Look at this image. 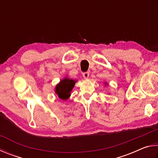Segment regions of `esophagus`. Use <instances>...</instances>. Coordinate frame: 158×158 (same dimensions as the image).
I'll use <instances>...</instances> for the list:
<instances>
[{
    "label": "esophagus",
    "instance_id": "obj_1",
    "mask_svg": "<svg viewBox=\"0 0 158 158\" xmlns=\"http://www.w3.org/2000/svg\"><path fill=\"white\" fill-rule=\"evenodd\" d=\"M82 76H83V77L85 79H87L88 78V77L89 76V72H85V73H82Z\"/></svg>",
    "mask_w": 158,
    "mask_h": 158
}]
</instances>
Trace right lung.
Masks as SVG:
<instances>
[{"instance_id": "right-lung-1", "label": "right lung", "mask_w": 158, "mask_h": 158, "mask_svg": "<svg viewBox=\"0 0 158 158\" xmlns=\"http://www.w3.org/2000/svg\"><path fill=\"white\" fill-rule=\"evenodd\" d=\"M76 81L72 79L64 78L61 81L56 87H55V93L59 96V98L63 100H66L71 94V91L74 87Z\"/></svg>"}]
</instances>
